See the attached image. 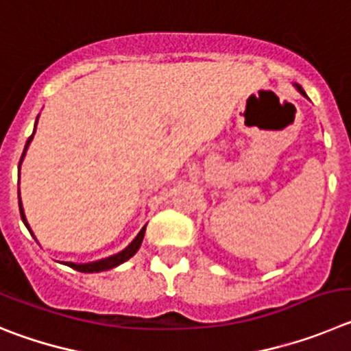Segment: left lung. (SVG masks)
<instances>
[{"instance_id": "1", "label": "left lung", "mask_w": 351, "mask_h": 351, "mask_svg": "<svg viewBox=\"0 0 351 351\" xmlns=\"http://www.w3.org/2000/svg\"><path fill=\"white\" fill-rule=\"evenodd\" d=\"M298 89H299V93L302 94V96H306V93H304V90H302V87H299V85H298Z\"/></svg>"}]
</instances>
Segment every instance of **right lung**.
<instances>
[{
  "mask_svg": "<svg viewBox=\"0 0 351 351\" xmlns=\"http://www.w3.org/2000/svg\"><path fill=\"white\" fill-rule=\"evenodd\" d=\"M34 132L31 134L29 138H27V143H26V148H24V152H22V157L26 156V150H27V145L31 143V140H33ZM22 157H21V162H22ZM21 162H19V166H21ZM19 210H21V219L22 222L26 223V227L29 229V226H27L26 222V217H24V211H22V204H21V199H19ZM31 232V230H29ZM143 236H145V227L140 230V234L134 238V241L131 243V245L125 248V250H122L121 254L117 255H112V257L108 258H103V261H97V262H90V264H73V262H66L69 267H73V269L80 271V273H99V271H108L112 269V267H117L119 264H122V262L129 261V258L132 257V255L136 254L138 248L141 246V241H143Z\"/></svg>",
  "mask_w": 351,
  "mask_h": 351,
  "instance_id": "right-lung-1",
  "label": "right lung"
}]
</instances>
